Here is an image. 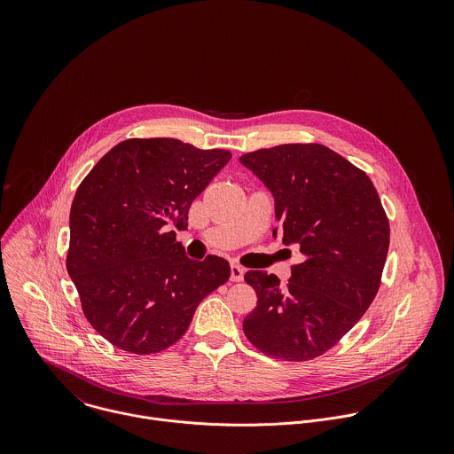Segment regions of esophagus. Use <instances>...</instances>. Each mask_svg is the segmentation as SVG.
<instances>
[{
  "label": "esophagus",
  "instance_id": "esophagus-1",
  "mask_svg": "<svg viewBox=\"0 0 454 454\" xmlns=\"http://www.w3.org/2000/svg\"><path fill=\"white\" fill-rule=\"evenodd\" d=\"M245 278V269L238 263L231 265V281H243Z\"/></svg>",
  "mask_w": 454,
  "mask_h": 454
}]
</instances>
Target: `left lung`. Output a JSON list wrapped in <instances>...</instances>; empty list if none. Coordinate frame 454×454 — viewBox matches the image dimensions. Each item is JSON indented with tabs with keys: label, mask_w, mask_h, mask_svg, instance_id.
<instances>
[{
	"label": "left lung",
	"mask_w": 454,
	"mask_h": 454,
	"mask_svg": "<svg viewBox=\"0 0 454 454\" xmlns=\"http://www.w3.org/2000/svg\"><path fill=\"white\" fill-rule=\"evenodd\" d=\"M239 162L274 195L283 245H297L304 257L285 286L265 270L245 274L257 292L245 335L267 356L313 360L372 304L388 255V216L371 178L324 145H278Z\"/></svg>",
	"instance_id": "obj_1"
}]
</instances>
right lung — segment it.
Masks as SVG:
<instances>
[{
    "instance_id": "1",
    "label": "right lung",
    "mask_w": 454,
    "mask_h": 454,
    "mask_svg": "<svg viewBox=\"0 0 454 454\" xmlns=\"http://www.w3.org/2000/svg\"><path fill=\"white\" fill-rule=\"evenodd\" d=\"M231 157L175 137H130L80 184L66 267L85 318L114 346L134 355L169 348L229 279L227 260L185 257L168 225L187 227L192 200Z\"/></svg>"
}]
</instances>
